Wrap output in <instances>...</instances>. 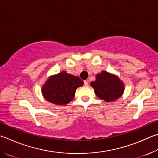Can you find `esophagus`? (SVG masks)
Wrapping results in <instances>:
<instances>
[{
    "mask_svg": "<svg viewBox=\"0 0 158 158\" xmlns=\"http://www.w3.org/2000/svg\"><path fill=\"white\" fill-rule=\"evenodd\" d=\"M84 85H85V86H87V85H88V82L87 80H85V81H84Z\"/></svg>",
    "mask_w": 158,
    "mask_h": 158,
    "instance_id": "1",
    "label": "esophagus"
}]
</instances>
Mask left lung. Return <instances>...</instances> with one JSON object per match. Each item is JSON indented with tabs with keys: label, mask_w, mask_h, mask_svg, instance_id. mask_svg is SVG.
<instances>
[{
	"label": "left lung",
	"mask_w": 158,
	"mask_h": 158,
	"mask_svg": "<svg viewBox=\"0 0 158 158\" xmlns=\"http://www.w3.org/2000/svg\"><path fill=\"white\" fill-rule=\"evenodd\" d=\"M90 84L96 95L107 102L117 99L124 92V84L118 77L106 71L97 74L95 81H92Z\"/></svg>",
	"instance_id": "1"
}]
</instances>
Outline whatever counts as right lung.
<instances>
[{"instance_id": "obj_1", "label": "right lung", "mask_w": 158, "mask_h": 158, "mask_svg": "<svg viewBox=\"0 0 158 158\" xmlns=\"http://www.w3.org/2000/svg\"><path fill=\"white\" fill-rule=\"evenodd\" d=\"M84 85L78 77L61 72L51 77L42 88L45 99L56 105H64L74 97L76 89Z\"/></svg>"}]
</instances>
